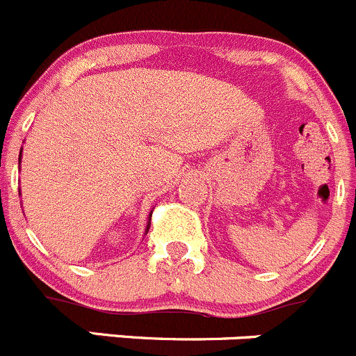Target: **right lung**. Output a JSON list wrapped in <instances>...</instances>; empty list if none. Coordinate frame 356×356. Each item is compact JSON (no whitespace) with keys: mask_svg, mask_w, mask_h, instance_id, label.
I'll return each instance as SVG.
<instances>
[{"mask_svg":"<svg viewBox=\"0 0 356 356\" xmlns=\"http://www.w3.org/2000/svg\"><path fill=\"white\" fill-rule=\"evenodd\" d=\"M22 159V150H20V156H19V161ZM150 218H152V211H150V214H149V223H147V228H145V235H147V232H149V228H150Z\"/></svg>","mask_w":356,"mask_h":356,"instance_id":"1","label":"right lung"}]
</instances>
